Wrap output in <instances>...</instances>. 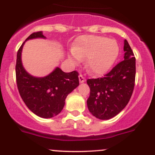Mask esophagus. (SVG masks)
<instances>
[{
	"label": "esophagus",
	"mask_w": 155,
	"mask_h": 155,
	"mask_svg": "<svg viewBox=\"0 0 155 155\" xmlns=\"http://www.w3.org/2000/svg\"><path fill=\"white\" fill-rule=\"evenodd\" d=\"M79 82H80V83L84 82H85V80H86L85 77H84V76L82 74H80L79 76Z\"/></svg>",
	"instance_id": "esophagus-1"
}]
</instances>
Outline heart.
I'll return each instance as SVG.
<instances>
[{"instance_id":"heart-1","label":"heart","mask_w":155,"mask_h":155,"mask_svg":"<svg viewBox=\"0 0 155 155\" xmlns=\"http://www.w3.org/2000/svg\"><path fill=\"white\" fill-rule=\"evenodd\" d=\"M120 53L116 41L96 35H82L77 38L71 56V61L78 64L86 59V68L91 73L101 75L113 66Z\"/></svg>"}]
</instances>
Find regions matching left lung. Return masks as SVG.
I'll return each instance as SVG.
<instances>
[{
	"mask_svg": "<svg viewBox=\"0 0 155 155\" xmlns=\"http://www.w3.org/2000/svg\"><path fill=\"white\" fill-rule=\"evenodd\" d=\"M124 60L103 77L88 79L90 96L87 105L90 112L100 120H109L118 114L129 102L136 74L135 57L127 40L124 41Z\"/></svg>",
	"mask_w": 155,
	"mask_h": 155,
	"instance_id": "obj_1",
	"label": "left lung"
}]
</instances>
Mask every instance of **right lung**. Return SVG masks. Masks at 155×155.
Instances as JSON below:
<instances>
[{
    "label": "right lung",
    "mask_w": 155,
    "mask_h": 155,
    "mask_svg": "<svg viewBox=\"0 0 155 155\" xmlns=\"http://www.w3.org/2000/svg\"><path fill=\"white\" fill-rule=\"evenodd\" d=\"M35 38L45 37L42 32H35L26 41ZM24 44L18 50L16 59L15 75L18 92L31 111L42 118H51L61 111L65 99L79 84V73L76 71L64 73L57 68L45 77L31 76L24 70L21 63Z\"/></svg>",
    "instance_id": "1"
}]
</instances>
